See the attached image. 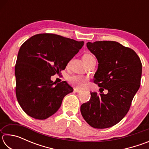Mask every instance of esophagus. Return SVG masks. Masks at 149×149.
<instances>
[{
    "label": "esophagus",
    "mask_w": 149,
    "mask_h": 149,
    "mask_svg": "<svg viewBox=\"0 0 149 149\" xmlns=\"http://www.w3.org/2000/svg\"><path fill=\"white\" fill-rule=\"evenodd\" d=\"M74 91H75L76 92V93H79V92L81 91V90L79 89H77V88H75Z\"/></svg>",
    "instance_id": "1"
}]
</instances>
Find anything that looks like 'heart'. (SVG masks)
<instances>
[{
	"instance_id": "b5f03b06",
	"label": "heart",
	"mask_w": 149,
	"mask_h": 149,
	"mask_svg": "<svg viewBox=\"0 0 149 149\" xmlns=\"http://www.w3.org/2000/svg\"><path fill=\"white\" fill-rule=\"evenodd\" d=\"M83 59H84V62L87 64V62H89L91 60L95 58L91 54H85L83 56ZM68 81L73 86L78 88V89H81V88H84L85 86V85H86L88 81V77L83 75H74L68 78Z\"/></svg>"
}]
</instances>
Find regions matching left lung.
<instances>
[{"label": "left lung", "mask_w": 149, "mask_h": 149, "mask_svg": "<svg viewBox=\"0 0 149 149\" xmlns=\"http://www.w3.org/2000/svg\"><path fill=\"white\" fill-rule=\"evenodd\" d=\"M87 47L99 62L94 83L108 92L91 93L90 100L81 106V113L93 127H110L130 110L140 87L142 64L134 50L116 41L88 42Z\"/></svg>", "instance_id": "obj_1"}]
</instances>
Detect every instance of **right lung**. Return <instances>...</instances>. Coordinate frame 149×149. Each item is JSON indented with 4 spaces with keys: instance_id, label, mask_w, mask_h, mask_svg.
I'll return each instance as SVG.
<instances>
[{
    "instance_id": "add662e5",
    "label": "right lung",
    "mask_w": 149,
    "mask_h": 149,
    "mask_svg": "<svg viewBox=\"0 0 149 149\" xmlns=\"http://www.w3.org/2000/svg\"><path fill=\"white\" fill-rule=\"evenodd\" d=\"M84 41L52 33L37 34L20 47L15 65L16 95L20 107L35 119L45 120L57 112L74 89L50 77L64 70Z\"/></svg>"
}]
</instances>
